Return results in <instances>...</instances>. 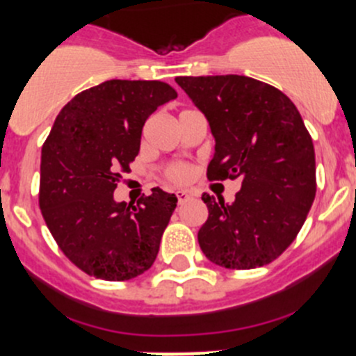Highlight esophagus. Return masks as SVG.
Wrapping results in <instances>:
<instances>
[{
    "label": "esophagus",
    "instance_id": "esophagus-1",
    "mask_svg": "<svg viewBox=\"0 0 356 356\" xmlns=\"http://www.w3.org/2000/svg\"><path fill=\"white\" fill-rule=\"evenodd\" d=\"M175 195H177L179 204L186 203V201H189V200L193 198V193L191 191H184V189H182V191H177V193H175Z\"/></svg>",
    "mask_w": 356,
    "mask_h": 356
}]
</instances>
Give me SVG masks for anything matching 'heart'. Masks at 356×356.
Here are the masks:
<instances>
[{
    "label": "heart",
    "mask_w": 356,
    "mask_h": 356,
    "mask_svg": "<svg viewBox=\"0 0 356 356\" xmlns=\"http://www.w3.org/2000/svg\"><path fill=\"white\" fill-rule=\"evenodd\" d=\"M170 177L177 182H184L189 179V167L188 165H175L170 168Z\"/></svg>",
    "instance_id": "obj_1"
}]
</instances>
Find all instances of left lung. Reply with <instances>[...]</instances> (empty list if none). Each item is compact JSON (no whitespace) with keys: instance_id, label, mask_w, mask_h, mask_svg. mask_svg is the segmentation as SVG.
<instances>
[{"instance_id":"obj_1","label":"left lung","mask_w":356,"mask_h":356,"mask_svg":"<svg viewBox=\"0 0 356 356\" xmlns=\"http://www.w3.org/2000/svg\"><path fill=\"white\" fill-rule=\"evenodd\" d=\"M215 139L210 181L241 179L232 203L204 193L198 232L204 257L225 268L270 264L300 232L315 191V152L300 111L282 91L246 75L175 77Z\"/></svg>"}]
</instances>
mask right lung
Here are the masks:
<instances>
[{
  "label": "right lung",
  "instance_id": "obj_1",
  "mask_svg": "<svg viewBox=\"0 0 356 356\" xmlns=\"http://www.w3.org/2000/svg\"><path fill=\"white\" fill-rule=\"evenodd\" d=\"M175 98L160 81H105L63 106L42 146V217L68 260L92 277L127 281L156 260L175 195L153 188L132 207L113 191L138 156L146 118Z\"/></svg>",
  "mask_w": 356,
  "mask_h": 356
}]
</instances>
